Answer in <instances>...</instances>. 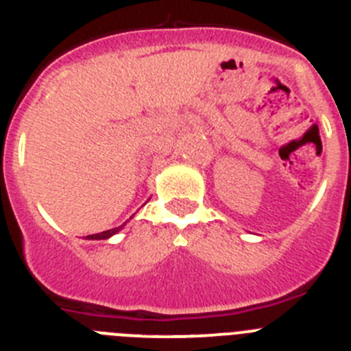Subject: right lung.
Instances as JSON below:
<instances>
[{"mask_svg": "<svg viewBox=\"0 0 351 351\" xmlns=\"http://www.w3.org/2000/svg\"><path fill=\"white\" fill-rule=\"evenodd\" d=\"M121 229H122V226L115 227V229L105 230V232H99V234H90V236H87V238H89V239H106V238H110V236L115 234V232H119Z\"/></svg>", "mask_w": 351, "mask_h": 351, "instance_id": "right-lung-1", "label": "right lung"}]
</instances>
